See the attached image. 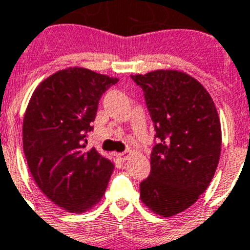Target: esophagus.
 Wrapping results in <instances>:
<instances>
[{
	"label": "esophagus",
	"mask_w": 250,
	"mask_h": 250,
	"mask_svg": "<svg viewBox=\"0 0 250 250\" xmlns=\"http://www.w3.org/2000/svg\"><path fill=\"white\" fill-rule=\"evenodd\" d=\"M131 156H132L131 151H125V152H121V154H118V157H119V159H121L122 161L128 160V159Z\"/></svg>",
	"instance_id": "esophagus-1"
}]
</instances>
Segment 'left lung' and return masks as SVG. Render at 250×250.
<instances>
[{
    "label": "left lung",
    "mask_w": 250,
    "mask_h": 250,
    "mask_svg": "<svg viewBox=\"0 0 250 250\" xmlns=\"http://www.w3.org/2000/svg\"><path fill=\"white\" fill-rule=\"evenodd\" d=\"M142 87L155 145L151 173L140 184L145 206L163 217L189 208L209 186L221 154V123L202 83L177 70L131 75Z\"/></svg>",
    "instance_id": "1"
}]
</instances>
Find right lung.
<instances>
[{"label":"right lung","instance_id":"right-lung-1","mask_svg":"<svg viewBox=\"0 0 250 250\" xmlns=\"http://www.w3.org/2000/svg\"><path fill=\"white\" fill-rule=\"evenodd\" d=\"M117 77L68 67L44 79L31 95L22 121V147L35 184L48 200L72 213L93 208L105 193L114 164L86 132L103 93Z\"/></svg>","mask_w":250,"mask_h":250}]
</instances>
